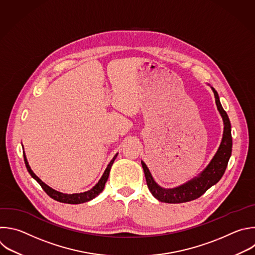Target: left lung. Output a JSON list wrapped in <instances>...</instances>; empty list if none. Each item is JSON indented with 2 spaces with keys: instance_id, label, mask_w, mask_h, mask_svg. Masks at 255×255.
<instances>
[{
  "instance_id": "obj_1",
  "label": "left lung",
  "mask_w": 255,
  "mask_h": 255,
  "mask_svg": "<svg viewBox=\"0 0 255 255\" xmlns=\"http://www.w3.org/2000/svg\"><path fill=\"white\" fill-rule=\"evenodd\" d=\"M215 96V102L217 109L220 112L224 122V132L219 149L205 170L196 178L189 182L172 189H164L156 184L153 180L149 169L146 164L141 161L147 186L152 195L161 202L165 203H183L199 198L204 194L212 185L216 184L225 172L228 164V160L232 151V136H231V124L227 113L221 106L218 94L214 88H212Z\"/></svg>"
}]
</instances>
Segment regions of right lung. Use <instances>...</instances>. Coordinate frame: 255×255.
I'll list each match as a JSON object with an SVG mask.
<instances>
[{"label":"right lung","mask_w":255,"mask_h":255,"mask_svg":"<svg viewBox=\"0 0 255 255\" xmlns=\"http://www.w3.org/2000/svg\"><path fill=\"white\" fill-rule=\"evenodd\" d=\"M117 157V154L113 157V159L110 161V163L108 164L106 170L104 172V174L102 175L101 179L99 180V182L90 190L86 191V192H83V193H75V194H64V193H61V192H58L54 189H52L51 187H49L48 185H46L38 176H36V174L32 171V169L30 168L29 164H28V161H27V158L25 156V153H24V161H25V164H26V167H27V170L29 171V173L31 174V176L41 185V187L43 188V190L51 197L53 198L54 200L56 201H59V202H62V203H69V204H79V203H83V202H87V201H90L92 200L93 198H95L97 195H99V193H101L105 187V183L107 182V179L109 177V173H110V169L115 161Z\"/></svg>","instance_id":"obj_1"}]
</instances>
